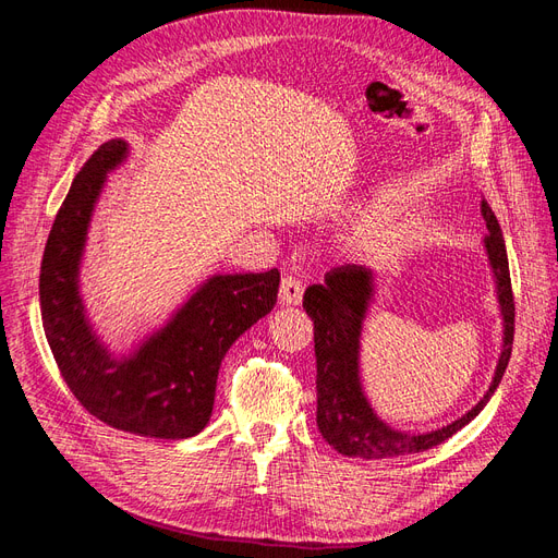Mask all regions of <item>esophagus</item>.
I'll list each match as a JSON object with an SVG mask.
<instances>
[{
  "instance_id": "34e87169",
  "label": "esophagus",
  "mask_w": 558,
  "mask_h": 558,
  "mask_svg": "<svg viewBox=\"0 0 558 558\" xmlns=\"http://www.w3.org/2000/svg\"><path fill=\"white\" fill-rule=\"evenodd\" d=\"M302 293H305V286H302V281L293 275H283L281 289H279V298L283 305H300Z\"/></svg>"
}]
</instances>
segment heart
Returning a JSON list of instances; mask_svg holds the SVG:
<instances>
[{
    "label": "heart",
    "mask_w": 558,
    "mask_h": 558,
    "mask_svg": "<svg viewBox=\"0 0 558 558\" xmlns=\"http://www.w3.org/2000/svg\"><path fill=\"white\" fill-rule=\"evenodd\" d=\"M379 242V230L375 228V226H363V228H359V232H356V244L361 246V248H369V246H375Z\"/></svg>",
    "instance_id": "1"
}]
</instances>
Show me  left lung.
I'll return each instance as SVG.
<instances>
[{
	"mask_svg": "<svg viewBox=\"0 0 558 558\" xmlns=\"http://www.w3.org/2000/svg\"><path fill=\"white\" fill-rule=\"evenodd\" d=\"M482 216L486 221V253L492 263L498 302L502 312L505 337L498 367L486 396L453 424L430 433H402L386 426L369 408L363 396L359 377L361 330L369 300H373V272L363 265H342L326 275L324 283H314L305 291L302 307L314 320V351H316V424L324 440L344 456L359 459H393L442 445L453 433L475 418L488 398L498 388L505 367L512 356L514 340V295L510 281L508 251H505L502 230L496 214L482 199Z\"/></svg>",
	"mask_w": 558,
	"mask_h": 558,
	"instance_id": "left-lung-1",
	"label": "left lung"
}]
</instances>
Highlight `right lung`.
I'll return each instance as SVG.
<instances>
[{
  "label": "right lung",
  "mask_w": 558,
  "mask_h": 558,
  "mask_svg": "<svg viewBox=\"0 0 558 558\" xmlns=\"http://www.w3.org/2000/svg\"><path fill=\"white\" fill-rule=\"evenodd\" d=\"M125 154L123 140L99 146L56 216L39 275L44 332L64 384L95 418L125 433L183 440L209 424L226 351L272 312L279 269L211 277L162 330L130 356L113 359L83 314L78 263L107 172Z\"/></svg>",
  "instance_id": "add662e5"
}]
</instances>
